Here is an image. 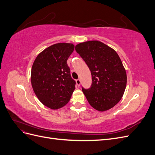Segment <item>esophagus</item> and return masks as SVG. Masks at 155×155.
Masks as SVG:
<instances>
[{
    "label": "esophagus",
    "mask_w": 155,
    "mask_h": 155,
    "mask_svg": "<svg viewBox=\"0 0 155 155\" xmlns=\"http://www.w3.org/2000/svg\"><path fill=\"white\" fill-rule=\"evenodd\" d=\"M76 84H77V85L78 86V87H79V85H80V84H81V81H80V79H76Z\"/></svg>",
    "instance_id": "34e87169"
}]
</instances>
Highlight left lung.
Listing matches in <instances>:
<instances>
[{
  "instance_id": "left-lung-1",
  "label": "left lung",
  "mask_w": 155,
  "mask_h": 155,
  "mask_svg": "<svg viewBox=\"0 0 155 155\" xmlns=\"http://www.w3.org/2000/svg\"><path fill=\"white\" fill-rule=\"evenodd\" d=\"M75 50L91 72V87H82L89 104L99 111L111 109L121 99L127 84L126 72L119 55L98 41L79 43Z\"/></svg>"
}]
</instances>
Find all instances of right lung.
<instances>
[{
  "label": "right lung",
  "instance_id": "add662e5",
  "mask_svg": "<svg viewBox=\"0 0 155 155\" xmlns=\"http://www.w3.org/2000/svg\"><path fill=\"white\" fill-rule=\"evenodd\" d=\"M74 45L58 43L41 52L32 65L31 83L39 101L51 109H58L69 101L76 81L70 76L67 59Z\"/></svg>",
  "mask_w": 155,
  "mask_h": 155
}]
</instances>
